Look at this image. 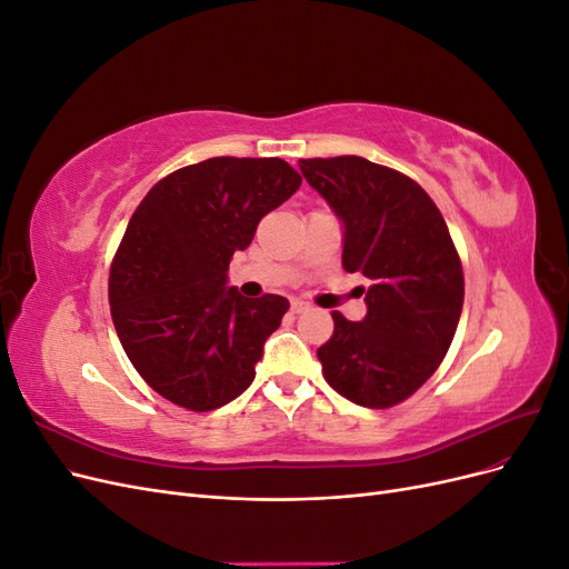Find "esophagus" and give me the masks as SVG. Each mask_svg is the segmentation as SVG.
<instances>
[{"label":"esophagus","mask_w":569,"mask_h":569,"mask_svg":"<svg viewBox=\"0 0 569 569\" xmlns=\"http://www.w3.org/2000/svg\"><path fill=\"white\" fill-rule=\"evenodd\" d=\"M308 308V303L306 301H301V299H291V311L295 313H303Z\"/></svg>","instance_id":"obj_1"}]
</instances>
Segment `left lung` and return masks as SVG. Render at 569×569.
I'll list each match as a JSON object with an SVG mask.
<instances>
[{"label": "left lung", "instance_id": "left-lung-1", "mask_svg": "<svg viewBox=\"0 0 569 569\" xmlns=\"http://www.w3.org/2000/svg\"><path fill=\"white\" fill-rule=\"evenodd\" d=\"M299 168L343 222V270L370 280L363 320L332 313L335 332L318 349L322 377L358 406L391 408L451 347L465 297L458 249L437 203L399 170L363 157L301 159Z\"/></svg>", "mask_w": 569, "mask_h": 569}]
</instances>
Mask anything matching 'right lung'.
Returning <instances> with one entry per match:
<instances>
[{"instance_id":"right-lung-1","label":"right lung","mask_w":569,"mask_h":569,"mask_svg":"<svg viewBox=\"0 0 569 569\" xmlns=\"http://www.w3.org/2000/svg\"><path fill=\"white\" fill-rule=\"evenodd\" d=\"M301 187L282 159L216 157L153 184L109 272L111 318L142 380L187 410H216L247 391L289 301L226 289L234 251Z\"/></svg>"}]
</instances>
